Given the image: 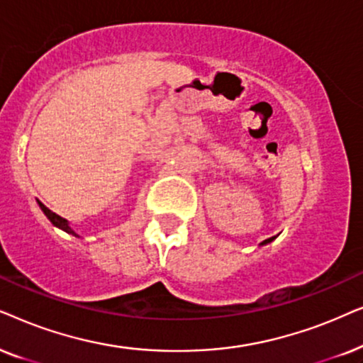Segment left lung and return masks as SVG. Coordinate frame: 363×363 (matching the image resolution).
<instances>
[{
	"mask_svg": "<svg viewBox=\"0 0 363 363\" xmlns=\"http://www.w3.org/2000/svg\"><path fill=\"white\" fill-rule=\"evenodd\" d=\"M274 239H275V238H270V239H265V240H264V242H262V244H260V245H265V244H269V242H272V240H274Z\"/></svg>",
	"mask_w": 363,
	"mask_h": 363,
	"instance_id": "left-lung-1",
	"label": "left lung"
}]
</instances>
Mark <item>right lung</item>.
<instances>
[{
    "label": "right lung",
    "mask_w": 363,
    "mask_h": 363,
    "mask_svg": "<svg viewBox=\"0 0 363 363\" xmlns=\"http://www.w3.org/2000/svg\"><path fill=\"white\" fill-rule=\"evenodd\" d=\"M38 204H40V207H41V211H43V212H45V214H46V217H48V219H50V220L52 222V225L60 227V229H62V230H65V232H67V234H72V235H76V238H79V235H77V234H76V232L71 229V227H69V222H67V220L65 219V217L57 216V214H56V212H52V211H50V209H48V207H46L45 204H43V202H38Z\"/></svg>",
    "instance_id": "right-lung-1"
}]
</instances>
